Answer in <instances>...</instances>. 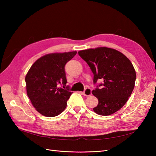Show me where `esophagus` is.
<instances>
[{
	"mask_svg": "<svg viewBox=\"0 0 156 156\" xmlns=\"http://www.w3.org/2000/svg\"><path fill=\"white\" fill-rule=\"evenodd\" d=\"M82 94H83L85 97H89V96H90L92 94V92H91V89L89 88H87L84 90V92H82Z\"/></svg>",
	"mask_w": 156,
	"mask_h": 156,
	"instance_id": "1",
	"label": "esophagus"
}]
</instances>
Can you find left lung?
<instances>
[{
	"mask_svg": "<svg viewBox=\"0 0 156 156\" xmlns=\"http://www.w3.org/2000/svg\"><path fill=\"white\" fill-rule=\"evenodd\" d=\"M94 74V83L98 79L103 84L92 91L98 103L93 108L99 115L107 116L121 109L128 101L135 87L136 73L131 61L115 49L100 47L79 51Z\"/></svg>",
	"mask_w": 156,
	"mask_h": 156,
	"instance_id": "1",
	"label": "left lung"
}]
</instances>
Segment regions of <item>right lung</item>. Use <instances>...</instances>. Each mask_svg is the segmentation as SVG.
I'll use <instances>...</instances> for the list:
<instances>
[{
	"label": "right lung",
	"mask_w": 156,
	"mask_h": 156,
	"mask_svg": "<svg viewBox=\"0 0 156 156\" xmlns=\"http://www.w3.org/2000/svg\"><path fill=\"white\" fill-rule=\"evenodd\" d=\"M77 51L52 53L37 59L25 76L27 94L36 111L45 117L58 116L65 110L72 92L66 86L65 65Z\"/></svg>",
	"instance_id": "1"
}]
</instances>
